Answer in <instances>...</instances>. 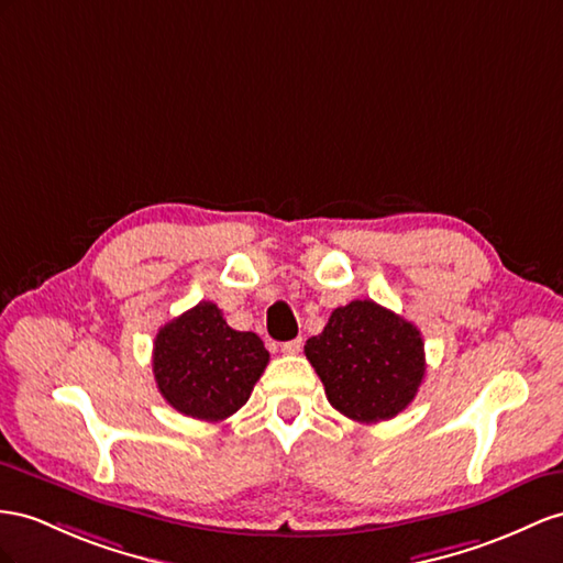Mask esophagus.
Masks as SVG:
<instances>
[{
	"label": "esophagus",
	"mask_w": 563,
	"mask_h": 563,
	"mask_svg": "<svg viewBox=\"0 0 563 563\" xmlns=\"http://www.w3.org/2000/svg\"><path fill=\"white\" fill-rule=\"evenodd\" d=\"M299 350H301V338L280 344V352H283V354H299Z\"/></svg>",
	"instance_id": "esophagus-1"
}]
</instances>
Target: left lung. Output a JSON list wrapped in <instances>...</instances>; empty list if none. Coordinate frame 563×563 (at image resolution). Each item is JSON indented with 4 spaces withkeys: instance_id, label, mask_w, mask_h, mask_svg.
Returning <instances> with one entry per match:
<instances>
[{
    "instance_id": "1",
    "label": "left lung",
    "mask_w": 563,
    "mask_h": 563,
    "mask_svg": "<svg viewBox=\"0 0 563 563\" xmlns=\"http://www.w3.org/2000/svg\"><path fill=\"white\" fill-rule=\"evenodd\" d=\"M325 397L358 423L387 421L405 411L426 376L421 330L371 299L338 307L305 344Z\"/></svg>"
}]
</instances>
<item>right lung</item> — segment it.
Instances as JSON below:
<instances>
[{"instance_id": "obj_1", "label": "right lung", "mask_w": 563, "mask_h": 563, "mask_svg": "<svg viewBox=\"0 0 563 563\" xmlns=\"http://www.w3.org/2000/svg\"><path fill=\"white\" fill-rule=\"evenodd\" d=\"M268 364L256 333L233 330L213 301H199L156 333L152 368L168 405L199 421H223L250 399Z\"/></svg>"}]
</instances>
